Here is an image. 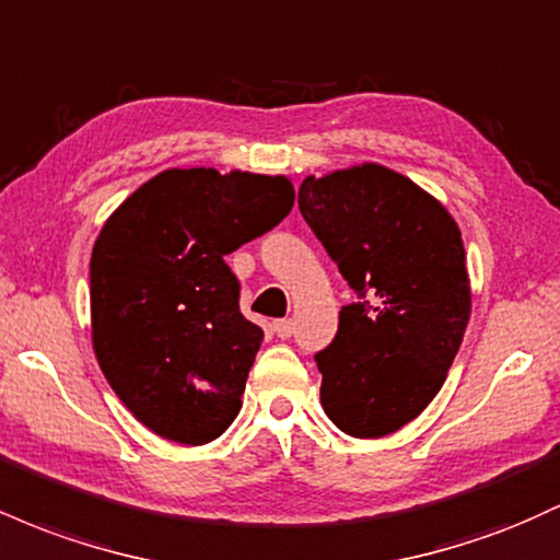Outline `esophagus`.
<instances>
[{
    "label": "esophagus",
    "mask_w": 560,
    "mask_h": 560,
    "mask_svg": "<svg viewBox=\"0 0 560 560\" xmlns=\"http://www.w3.org/2000/svg\"><path fill=\"white\" fill-rule=\"evenodd\" d=\"M273 331H276V337L289 339V337H292V334H294V320H292V318L273 320Z\"/></svg>",
    "instance_id": "obj_1"
}]
</instances>
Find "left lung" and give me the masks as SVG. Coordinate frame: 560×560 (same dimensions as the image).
Listing matches in <instances>:
<instances>
[{
  "label": "left lung",
  "mask_w": 560,
  "mask_h": 560,
  "mask_svg": "<svg viewBox=\"0 0 560 560\" xmlns=\"http://www.w3.org/2000/svg\"><path fill=\"white\" fill-rule=\"evenodd\" d=\"M300 213L358 302L316 355L320 405L358 440L413 421L445 384L471 318L460 229L402 173L352 165L300 184Z\"/></svg>",
  "instance_id": "left-lung-1"
}]
</instances>
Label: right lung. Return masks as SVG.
Masks as SVG:
<instances>
[{"instance_id":"obj_1","label":"right lung","mask_w":560,"mask_h":560,"mask_svg":"<svg viewBox=\"0 0 560 560\" xmlns=\"http://www.w3.org/2000/svg\"><path fill=\"white\" fill-rule=\"evenodd\" d=\"M287 176L168 168L107 218L92 249V345L147 429L213 442L242 408L262 329L240 311L226 255L289 215Z\"/></svg>"}]
</instances>
